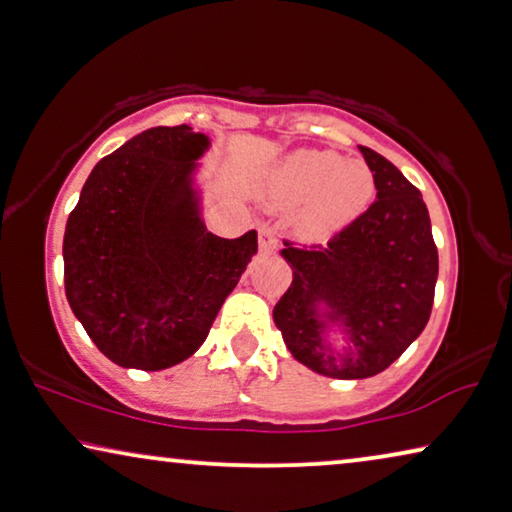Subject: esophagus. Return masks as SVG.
Listing matches in <instances>:
<instances>
[{
    "label": "esophagus",
    "instance_id": "1",
    "mask_svg": "<svg viewBox=\"0 0 512 512\" xmlns=\"http://www.w3.org/2000/svg\"><path fill=\"white\" fill-rule=\"evenodd\" d=\"M258 247H261L263 254H274V251H277V235H274V228L261 226V231H258Z\"/></svg>",
    "mask_w": 512,
    "mask_h": 512
}]
</instances>
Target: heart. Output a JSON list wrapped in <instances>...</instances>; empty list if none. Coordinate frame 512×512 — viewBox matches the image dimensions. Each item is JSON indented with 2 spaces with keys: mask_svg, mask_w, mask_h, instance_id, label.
Wrapping results in <instances>:
<instances>
[{
  "mask_svg": "<svg viewBox=\"0 0 512 512\" xmlns=\"http://www.w3.org/2000/svg\"><path fill=\"white\" fill-rule=\"evenodd\" d=\"M376 194L374 173L362 159L332 150L293 152L270 177V196L281 205L305 200L298 226L307 238H328L358 219Z\"/></svg>",
  "mask_w": 512,
  "mask_h": 512,
  "instance_id": "1",
  "label": "heart"
}]
</instances>
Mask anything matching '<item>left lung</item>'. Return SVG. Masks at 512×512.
<instances>
[{
	"instance_id": "obj_1",
	"label": "left lung",
	"mask_w": 512,
	"mask_h": 512,
	"mask_svg": "<svg viewBox=\"0 0 512 512\" xmlns=\"http://www.w3.org/2000/svg\"><path fill=\"white\" fill-rule=\"evenodd\" d=\"M376 201L332 240L281 256L293 281L274 323L293 358L330 379H369L388 369L425 330L439 277V251L420 191L379 152L360 145ZM343 332L335 347L329 332Z\"/></svg>"
}]
</instances>
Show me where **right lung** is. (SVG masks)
Listing matches in <instances>:
<instances>
[{
	"mask_svg": "<svg viewBox=\"0 0 512 512\" xmlns=\"http://www.w3.org/2000/svg\"><path fill=\"white\" fill-rule=\"evenodd\" d=\"M210 138L154 127L103 157L64 231V288L96 348L120 367L157 372L205 342L258 251L256 231H207L194 173Z\"/></svg>",
	"mask_w": 512,
	"mask_h": 512,
	"instance_id": "add662e5",
	"label": "right lung"
}]
</instances>
